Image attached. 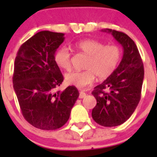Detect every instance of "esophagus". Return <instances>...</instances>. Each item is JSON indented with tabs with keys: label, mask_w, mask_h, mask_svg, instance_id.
Masks as SVG:
<instances>
[{
	"label": "esophagus",
	"mask_w": 157,
	"mask_h": 157,
	"mask_svg": "<svg viewBox=\"0 0 157 157\" xmlns=\"http://www.w3.org/2000/svg\"><path fill=\"white\" fill-rule=\"evenodd\" d=\"M86 96V94L84 93V92L80 91V95H79V98H80V99H83V98H84Z\"/></svg>",
	"instance_id": "34e87169"
}]
</instances>
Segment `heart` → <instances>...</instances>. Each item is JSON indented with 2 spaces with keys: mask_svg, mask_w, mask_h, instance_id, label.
Listing matches in <instances>:
<instances>
[{
  "mask_svg": "<svg viewBox=\"0 0 157 157\" xmlns=\"http://www.w3.org/2000/svg\"><path fill=\"white\" fill-rule=\"evenodd\" d=\"M76 47L88 56L84 71H74L66 74L67 84L83 89L96 80L109 77L118 67L121 58V50L115 45H105L95 39H84L76 44ZM57 65L64 71L71 69V52L67 47H61L55 55Z\"/></svg>",
  "mask_w": 157,
  "mask_h": 157,
  "instance_id": "obj_1",
  "label": "heart"
}]
</instances>
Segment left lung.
I'll list each match as a JSON object with an SVG mask.
<instances>
[{"mask_svg": "<svg viewBox=\"0 0 157 157\" xmlns=\"http://www.w3.org/2000/svg\"><path fill=\"white\" fill-rule=\"evenodd\" d=\"M111 33L123 48V57L115 71L92 92L96 105L92 117L97 124L114 127L123 124L131 116L140 99L144 70L137 45L125 33L110 29Z\"/></svg>", "mask_w": 157, "mask_h": 157, "instance_id": "8db88e82", "label": "left lung"}]
</instances>
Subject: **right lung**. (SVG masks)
Returning a JSON list of instances; mask_svg holds the SVG:
<instances>
[{
  "mask_svg": "<svg viewBox=\"0 0 157 157\" xmlns=\"http://www.w3.org/2000/svg\"><path fill=\"white\" fill-rule=\"evenodd\" d=\"M64 33L41 31L20 46L14 63L13 83L25 119L41 130H56L69 119L79 96L70 86L55 92L64 80L55 54Z\"/></svg>",
  "mask_w": 157,
  "mask_h": 157,
  "instance_id": "add662e5",
  "label": "right lung"
}]
</instances>
